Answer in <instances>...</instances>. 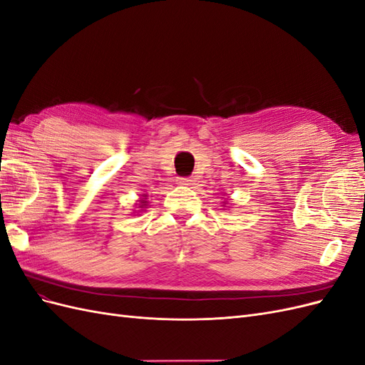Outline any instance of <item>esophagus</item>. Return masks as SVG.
<instances>
[{"label":"esophagus","mask_w":365,"mask_h":365,"mask_svg":"<svg viewBox=\"0 0 365 365\" xmlns=\"http://www.w3.org/2000/svg\"><path fill=\"white\" fill-rule=\"evenodd\" d=\"M178 184H180V185H184V187H190V185L195 184V181H193L192 178H180V180H178Z\"/></svg>","instance_id":"obj_1"}]
</instances>
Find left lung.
I'll return each mask as SVG.
<instances>
[{"mask_svg":"<svg viewBox=\"0 0 365 365\" xmlns=\"http://www.w3.org/2000/svg\"><path fill=\"white\" fill-rule=\"evenodd\" d=\"M227 202H228V201H224V204H227ZM224 207H225V205H224Z\"/></svg>","mask_w":365,"mask_h":365,"instance_id":"1","label":"left lung"}]
</instances>
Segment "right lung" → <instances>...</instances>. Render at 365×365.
I'll return each instance as SVG.
<instances>
[{"label":"right lung","mask_w":365,"mask_h":365,"mask_svg":"<svg viewBox=\"0 0 365 365\" xmlns=\"http://www.w3.org/2000/svg\"><path fill=\"white\" fill-rule=\"evenodd\" d=\"M148 204H149V202H148V195H146V193H143V195L140 196V200H138V207H137V210H134V213H140V212H143V210L148 208V207H146Z\"/></svg>","instance_id":"right-lung-1"}]
</instances>
